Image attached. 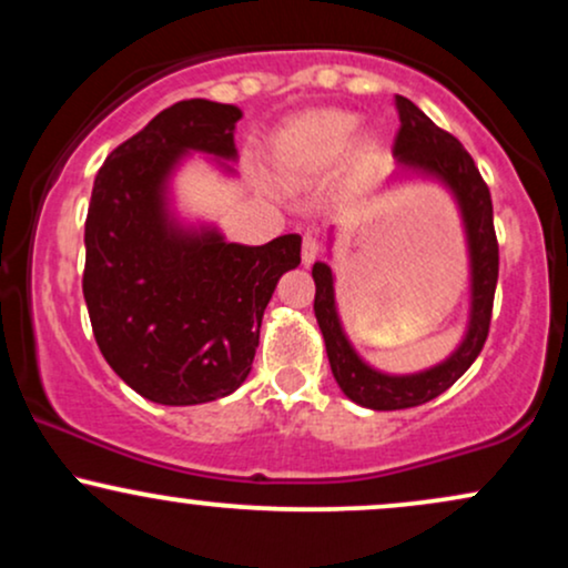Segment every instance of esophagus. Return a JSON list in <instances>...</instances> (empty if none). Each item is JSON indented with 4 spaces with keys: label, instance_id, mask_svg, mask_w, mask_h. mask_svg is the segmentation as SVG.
<instances>
[{
    "label": "esophagus",
    "instance_id": "1",
    "mask_svg": "<svg viewBox=\"0 0 568 568\" xmlns=\"http://www.w3.org/2000/svg\"><path fill=\"white\" fill-rule=\"evenodd\" d=\"M317 256H321V240H317V234L306 232L304 240H302V262L310 266Z\"/></svg>",
    "mask_w": 568,
    "mask_h": 568
}]
</instances>
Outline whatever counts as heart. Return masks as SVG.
Wrapping results in <instances>:
<instances>
[{
  "label": "heart",
  "instance_id": "b5f03b06",
  "mask_svg": "<svg viewBox=\"0 0 568 568\" xmlns=\"http://www.w3.org/2000/svg\"><path fill=\"white\" fill-rule=\"evenodd\" d=\"M357 114L306 109L280 122L266 143V168L285 189L321 184L334 173L338 194L352 197L374 184L384 165L379 135H357Z\"/></svg>",
  "mask_w": 568,
  "mask_h": 568
}]
</instances>
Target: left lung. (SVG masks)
I'll return each instance as SVG.
<instances>
[{"label": "left lung", "instance_id": "8db88e82", "mask_svg": "<svg viewBox=\"0 0 568 568\" xmlns=\"http://www.w3.org/2000/svg\"><path fill=\"white\" fill-rule=\"evenodd\" d=\"M395 109L400 116V130L395 135V158L400 173H419L425 179L440 181L459 205L467 234V253H470V321H467L459 347L438 366L419 371V374H384V371L371 368L349 344L342 321H338L334 272L325 262H315L312 266L315 317L323 331L334 379L349 400L374 410L422 406V403L446 393L473 366L486 344L499 277V245L497 232H494L491 194H488L486 181L480 179L473 158L452 133L435 125L408 98L395 95Z\"/></svg>", "mask_w": 568, "mask_h": 568}]
</instances>
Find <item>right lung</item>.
I'll use <instances>...</instances> for the list:
<instances>
[{"instance_id": "1", "label": "right lung", "mask_w": 568, "mask_h": 568, "mask_svg": "<svg viewBox=\"0 0 568 568\" xmlns=\"http://www.w3.org/2000/svg\"><path fill=\"white\" fill-rule=\"evenodd\" d=\"M240 116L205 98L173 103L95 175L82 275L90 325L114 374L162 406L219 400L247 379L277 280L302 264L298 234L226 243L216 226H184L168 205L189 152L237 160Z\"/></svg>"}]
</instances>
